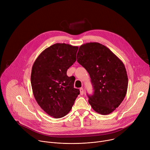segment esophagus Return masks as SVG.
Here are the masks:
<instances>
[{"label": "esophagus", "mask_w": 150, "mask_h": 150, "mask_svg": "<svg viewBox=\"0 0 150 150\" xmlns=\"http://www.w3.org/2000/svg\"><path fill=\"white\" fill-rule=\"evenodd\" d=\"M79 90H80V94H81V95H83V88H81L79 89Z\"/></svg>", "instance_id": "obj_1"}]
</instances>
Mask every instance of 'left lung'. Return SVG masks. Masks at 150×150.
Returning <instances> with one entry per match:
<instances>
[{
    "label": "left lung",
    "mask_w": 150,
    "mask_h": 150,
    "mask_svg": "<svg viewBox=\"0 0 150 150\" xmlns=\"http://www.w3.org/2000/svg\"><path fill=\"white\" fill-rule=\"evenodd\" d=\"M77 59L91 79L94 92L88 96L93 109L103 115L112 113L127 93L128 78L123 63L109 48L96 42L81 45Z\"/></svg>",
    "instance_id": "1"
}]
</instances>
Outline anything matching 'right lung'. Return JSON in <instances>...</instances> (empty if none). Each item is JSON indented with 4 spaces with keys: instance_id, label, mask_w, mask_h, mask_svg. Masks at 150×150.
Masks as SVG:
<instances>
[{
    "instance_id": "obj_1",
    "label": "right lung",
    "mask_w": 150,
    "mask_h": 150,
    "mask_svg": "<svg viewBox=\"0 0 150 150\" xmlns=\"http://www.w3.org/2000/svg\"><path fill=\"white\" fill-rule=\"evenodd\" d=\"M78 49V46L56 43L42 51L33 65L31 83L34 98L40 108L54 118L66 116L79 94L74 86L75 77L67 74L76 60Z\"/></svg>"
}]
</instances>
